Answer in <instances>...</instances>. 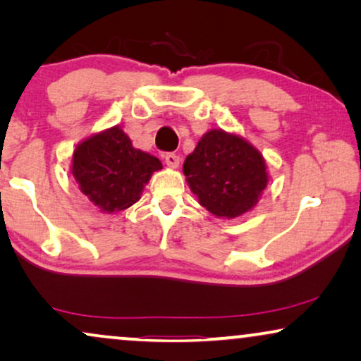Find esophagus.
Listing matches in <instances>:
<instances>
[{"label": "esophagus", "instance_id": "1", "mask_svg": "<svg viewBox=\"0 0 361 361\" xmlns=\"http://www.w3.org/2000/svg\"><path fill=\"white\" fill-rule=\"evenodd\" d=\"M164 159H166V164L172 167V169H177V167H179V164H180V157L174 154V152H167Z\"/></svg>", "mask_w": 361, "mask_h": 361}]
</instances>
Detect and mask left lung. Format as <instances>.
<instances>
[{
    "label": "left lung",
    "mask_w": 361,
    "mask_h": 361,
    "mask_svg": "<svg viewBox=\"0 0 361 361\" xmlns=\"http://www.w3.org/2000/svg\"><path fill=\"white\" fill-rule=\"evenodd\" d=\"M184 174L199 204L219 219H236L258 204L269 176L264 157L235 133L210 130L185 157Z\"/></svg>",
    "instance_id": "1"
}]
</instances>
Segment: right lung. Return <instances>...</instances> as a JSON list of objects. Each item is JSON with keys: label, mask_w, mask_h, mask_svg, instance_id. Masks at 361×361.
Masks as SVG:
<instances>
[{"label": "right lung", "mask_w": 361, "mask_h": 361, "mask_svg": "<svg viewBox=\"0 0 361 361\" xmlns=\"http://www.w3.org/2000/svg\"><path fill=\"white\" fill-rule=\"evenodd\" d=\"M161 169V161L136 149L120 126L88 136L72 156V176L78 189L105 214L136 204L151 176Z\"/></svg>", "instance_id": "right-lung-1"}]
</instances>
